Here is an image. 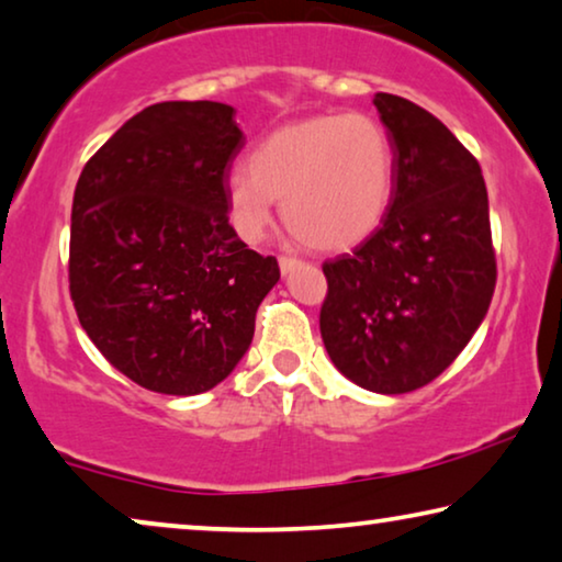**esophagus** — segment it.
<instances>
[{
	"mask_svg": "<svg viewBox=\"0 0 562 562\" xmlns=\"http://www.w3.org/2000/svg\"><path fill=\"white\" fill-rule=\"evenodd\" d=\"M279 266H281V273H291L293 269H299L301 261H299V258H293V256H281Z\"/></svg>",
	"mask_w": 562,
	"mask_h": 562,
	"instance_id": "34e87169",
	"label": "esophagus"
}]
</instances>
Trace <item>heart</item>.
<instances>
[{"label":"heart","mask_w":562,"mask_h":562,"mask_svg":"<svg viewBox=\"0 0 562 562\" xmlns=\"http://www.w3.org/2000/svg\"><path fill=\"white\" fill-rule=\"evenodd\" d=\"M394 191V148L364 112H324L276 127L228 178V221L258 244L271 228L273 201L306 246L339 251L382 223Z\"/></svg>","instance_id":"obj_1"}]
</instances>
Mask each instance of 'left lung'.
<instances>
[{
  "instance_id": "8db88e82",
  "label": "left lung",
  "mask_w": 562,
  "mask_h": 562,
  "mask_svg": "<svg viewBox=\"0 0 562 562\" xmlns=\"http://www.w3.org/2000/svg\"><path fill=\"white\" fill-rule=\"evenodd\" d=\"M394 148L382 226L322 269L324 347L334 367L376 394L429 384L485 318L497 281L480 162L425 108L376 92Z\"/></svg>"
}]
</instances>
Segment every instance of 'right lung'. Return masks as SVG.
Here are the masks:
<instances>
[{
  "label": "right lung",
  "instance_id": "1",
  "mask_svg": "<svg viewBox=\"0 0 562 562\" xmlns=\"http://www.w3.org/2000/svg\"><path fill=\"white\" fill-rule=\"evenodd\" d=\"M223 102H158L92 155L72 198L70 296L94 347L158 394L213 390L251 347L279 261L228 223L246 137Z\"/></svg>",
  "mask_w": 562,
  "mask_h": 562
}]
</instances>
